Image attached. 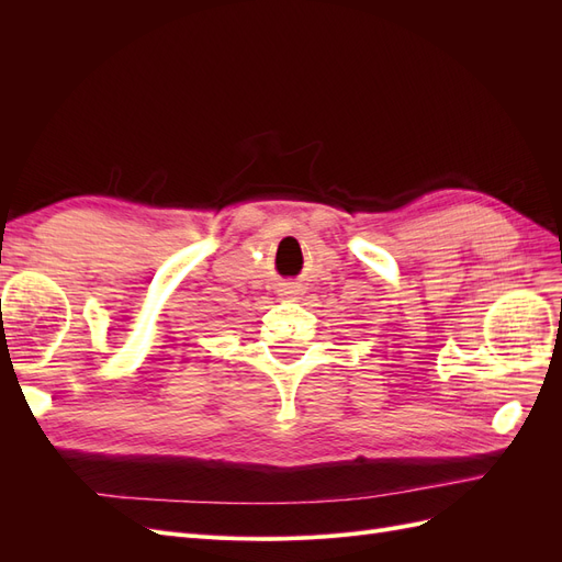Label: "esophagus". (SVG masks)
<instances>
[{
  "instance_id": "1",
  "label": "esophagus",
  "mask_w": 562,
  "mask_h": 562,
  "mask_svg": "<svg viewBox=\"0 0 562 562\" xmlns=\"http://www.w3.org/2000/svg\"><path fill=\"white\" fill-rule=\"evenodd\" d=\"M281 293H283V295H288V297H293V295H297L300 291H297V285H285Z\"/></svg>"
}]
</instances>
